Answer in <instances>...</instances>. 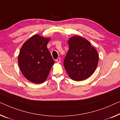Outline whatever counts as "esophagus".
Segmentation results:
<instances>
[{
	"label": "esophagus",
	"mask_w": 120,
	"mask_h": 120,
	"mask_svg": "<svg viewBox=\"0 0 120 120\" xmlns=\"http://www.w3.org/2000/svg\"><path fill=\"white\" fill-rule=\"evenodd\" d=\"M55 61H56V62H58V63H60V58H58Z\"/></svg>",
	"instance_id": "1"
}]
</instances>
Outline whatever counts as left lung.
Instances as JSON below:
<instances>
[{
  "instance_id": "8db88e82",
  "label": "left lung",
  "mask_w": 120,
  "mask_h": 120,
  "mask_svg": "<svg viewBox=\"0 0 120 120\" xmlns=\"http://www.w3.org/2000/svg\"><path fill=\"white\" fill-rule=\"evenodd\" d=\"M69 50L64 60V67L68 75L74 81H80L93 74L99 62V55L90 42L79 36L68 40Z\"/></svg>"
}]
</instances>
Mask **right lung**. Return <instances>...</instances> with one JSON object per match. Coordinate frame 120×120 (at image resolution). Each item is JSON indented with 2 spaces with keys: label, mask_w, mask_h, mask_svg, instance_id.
<instances>
[{
  "label": "right lung",
  "mask_w": 120,
  "mask_h": 120,
  "mask_svg": "<svg viewBox=\"0 0 120 120\" xmlns=\"http://www.w3.org/2000/svg\"><path fill=\"white\" fill-rule=\"evenodd\" d=\"M51 38L34 35L28 39L20 50L18 65L21 72L28 81L44 82L54 64L47 45Z\"/></svg>",
  "instance_id": "obj_1"
}]
</instances>
